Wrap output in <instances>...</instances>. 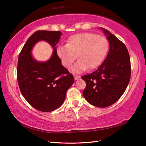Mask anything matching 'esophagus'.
<instances>
[{
	"label": "esophagus",
	"mask_w": 146,
	"mask_h": 146,
	"mask_svg": "<svg viewBox=\"0 0 146 146\" xmlns=\"http://www.w3.org/2000/svg\"><path fill=\"white\" fill-rule=\"evenodd\" d=\"M74 79L75 80H78V79H79V78H80V77H81V76H76V75H75V76H74Z\"/></svg>",
	"instance_id": "obj_1"
}]
</instances>
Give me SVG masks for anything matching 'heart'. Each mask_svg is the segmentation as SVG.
Returning <instances> with one entry per match:
<instances>
[{"instance_id": "heart-1", "label": "heart", "mask_w": 146, "mask_h": 146, "mask_svg": "<svg viewBox=\"0 0 146 146\" xmlns=\"http://www.w3.org/2000/svg\"><path fill=\"white\" fill-rule=\"evenodd\" d=\"M108 48V41L105 36L85 32L70 36L67 44L60 45L56 52L66 68L72 66L77 54L79 60L72 69L80 72L88 68L92 70L99 67L107 55Z\"/></svg>"}]
</instances>
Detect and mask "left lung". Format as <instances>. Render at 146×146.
<instances>
[{
    "label": "left lung",
    "mask_w": 146,
    "mask_h": 146,
    "mask_svg": "<svg viewBox=\"0 0 146 146\" xmlns=\"http://www.w3.org/2000/svg\"><path fill=\"white\" fill-rule=\"evenodd\" d=\"M102 29L110 43L107 56L98 70L82 78L86 84L84 98L92 105L105 108L115 103L125 92L130 79L131 64L124 44Z\"/></svg>",
    "instance_id": "8db88e82"
}]
</instances>
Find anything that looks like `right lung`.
<instances>
[{"label": "right lung", "mask_w": 146, "mask_h": 146, "mask_svg": "<svg viewBox=\"0 0 146 146\" xmlns=\"http://www.w3.org/2000/svg\"><path fill=\"white\" fill-rule=\"evenodd\" d=\"M61 35L59 31L38 30L26 41L19 55L17 79L21 93L32 107L42 112L59 108L74 81L57 55L55 46ZM41 40L49 43L54 49L46 62H36L31 54L34 45Z\"/></svg>", "instance_id": "add662e5"}]
</instances>
